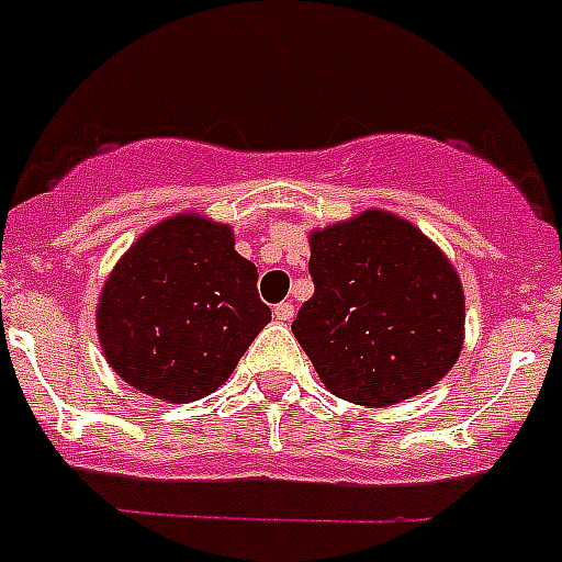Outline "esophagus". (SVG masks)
I'll list each match as a JSON object with an SVG mask.
<instances>
[{
  "label": "esophagus",
  "instance_id": "34e87169",
  "mask_svg": "<svg viewBox=\"0 0 562 562\" xmlns=\"http://www.w3.org/2000/svg\"><path fill=\"white\" fill-rule=\"evenodd\" d=\"M273 319H280V323H291V319H294V305L291 303L273 305Z\"/></svg>",
  "mask_w": 562,
  "mask_h": 562
}]
</instances>
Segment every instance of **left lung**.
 <instances>
[{
    "instance_id": "8db88e82",
    "label": "left lung",
    "mask_w": 562,
    "mask_h": 562,
    "mask_svg": "<svg viewBox=\"0 0 562 562\" xmlns=\"http://www.w3.org/2000/svg\"><path fill=\"white\" fill-rule=\"evenodd\" d=\"M314 296L291 331L331 394L394 405L449 374L465 300L440 248L400 216L366 211L311 234Z\"/></svg>"
}]
</instances>
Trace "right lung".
I'll list each match as a JSON object with an SVG mask.
<instances>
[{
  "instance_id": "1",
  "label": "right lung",
  "mask_w": 562,
  "mask_h": 562,
  "mask_svg": "<svg viewBox=\"0 0 562 562\" xmlns=\"http://www.w3.org/2000/svg\"><path fill=\"white\" fill-rule=\"evenodd\" d=\"M268 323L257 268L234 251L228 225L193 214L136 239L97 308L111 369L136 391L171 403L220 389Z\"/></svg>"
}]
</instances>
